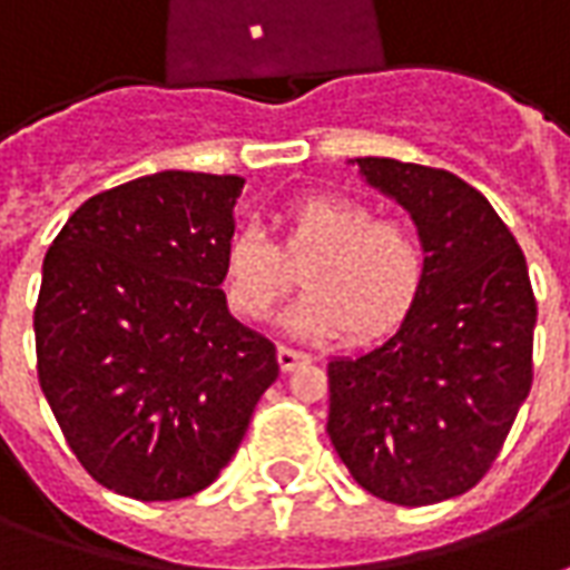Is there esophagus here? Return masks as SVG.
<instances>
[{
  "label": "esophagus",
  "instance_id": "1",
  "mask_svg": "<svg viewBox=\"0 0 570 570\" xmlns=\"http://www.w3.org/2000/svg\"><path fill=\"white\" fill-rule=\"evenodd\" d=\"M308 361H312V354L298 352V348H289V345L277 348V364H281V370H293L298 364H308Z\"/></svg>",
  "mask_w": 570,
  "mask_h": 570
}]
</instances>
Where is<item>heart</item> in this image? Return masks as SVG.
Returning a JSON list of instances; mask_svg holds the SVG:
<instances>
[{
    "label": "heart",
    "mask_w": 570,
    "mask_h": 570,
    "mask_svg": "<svg viewBox=\"0 0 570 570\" xmlns=\"http://www.w3.org/2000/svg\"><path fill=\"white\" fill-rule=\"evenodd\" d=\"M308 293L289 305L284 324L298 336L373 340L397 326L425 284V246L397 218H373L367 203L342 194H308L284 216L281 244L256 225L230 234L222 281L230 308L265 321L293 286L302 265Z\"/></svg>",
    "instance_id": "obj_1"
}]
</instances>
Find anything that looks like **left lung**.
<instances>
[{
  "label": "left lung",
  "mask_w": 570,
  "mask_h": 570,
  "mask_svg": "<svg viewBox=\"0 0 570 570\" xmlns=\"http://www.w3.org/2000/svg\"><path fill=\"white\" fill-rule=\"evenodd\" d=\"M420 228L425 284L380 348L326 364V432L352 479L397 507L475 488L534 382L524 253L481 190L448 169L357 160Z\"/></svg>",
  "instance_id": "8db88e82"
}]
</instances>
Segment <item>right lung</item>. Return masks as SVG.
Listing matches in <instances>:
<instances>
[{"mask_svg":"<svg viewBox=\"0 0 570 570\" xmlns=\"http://www.w3.org/2000/svg\"><path fill=\"white\" fill-rule=\"evenodd\" d=\"M240 188L237 175H145L89 197L46 253L36 373L107 491L154 503L209 488L281 373L218 289Z\"/></svg>","mask_w":570,"mask_h":570,"instance_id":"1","label":"right lung"}]
</instances>
